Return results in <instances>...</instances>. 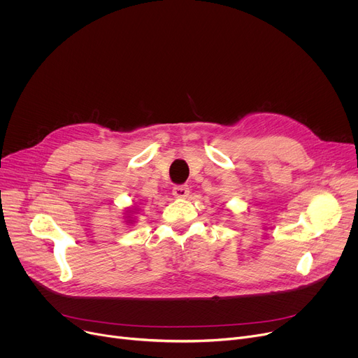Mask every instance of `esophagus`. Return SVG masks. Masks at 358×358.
I'll return each mask as SVG.
<instances>
[{
  "label": "esophagus",
  "mask_w": 358,
  "mask_h": 358,
  "mask_svg": "<svg viewBox=\"0 0 358 358\" xmlns=\"http://www.w3.org/2000/svg\"><path fill=\"white\" fill-rule=\"evenodd\" d=\"M172 192L176 198H186L189 195V187L187 185H176L173 186Z\"/></svg>",
  "instance_id": "34e87169"
}]
</instances>
